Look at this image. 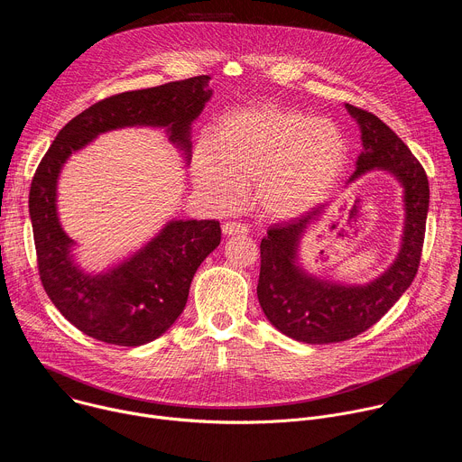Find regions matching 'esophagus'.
I'll use <instances>...</instances> for the list:
<instances>
[{"label":"esophagus","instance_id":"34e87169","mask_svg":"<svg viewBox=\"0 0 462 462\" xmlns=\"http://www.w3.org/2000/svg\"><path fill=\"white\" fill-rule=\"evenodd\" d=\"M223 234L225 236H236V234H248V226L239 223V221H226L223 225Z\"/></svg>","mask_w":462,"mask_h":462}]
</instances>
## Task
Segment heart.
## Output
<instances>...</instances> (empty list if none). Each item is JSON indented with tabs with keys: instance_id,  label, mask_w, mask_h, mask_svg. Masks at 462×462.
Returning a JSON list of instances; mask_svg holds the SVG:
<instances>
[{
	"instance_id": "heart-1",
	"label": "heart",
	"mask_w": 462,
	"mask_h": 462,
	"mask_svg": "<svg viewBox=\"0 0 462 462\" xmlns=\"http://www.w3.org/2000/svg\"><path fill=\"white\" fill-rule=\"evenodd\" d=\"M346 162V141L335 122L273 104L225 115L214 139L195 146V186L219 208L234 207L254 182L259 208L280 219L314 207Z\"/></svg>"
}]
</instances>
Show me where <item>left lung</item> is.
I'll use <instances>...</instances> for the list:
<instances>
[{"mask_svg": "<svg viewBox=\"0 0 462 462\" xmlns=\"http://www.w3.org/2000/svg\"><path fill=\"white\" fill-rule=\"evenodd\" d=\"M346 107L360 125L364 144L349 182L371 170L397 177L404 186V236L397 259L380 278L367 285H338L305 274L296 261L300 239L323 214V205L269 228L259 246L257 300L278 331L305 344L344 342L367 331L415 280L424 245L430 186L422 164L376 115L351 104Z\"/></svg>", "mask_w": 462, "mask_h": 462, "instance_id": "8db88e82", "label": "left lung"}]
</instances>
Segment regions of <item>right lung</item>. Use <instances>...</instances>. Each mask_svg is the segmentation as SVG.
Listing matches in <instances>:
<instances>
[{
  "label": "right lung",
  "mask_w": 462,
  "mask_h": 462,
  "mask_svg": "<svg viewBox=\"0 0 462 462\" xmlns=\"http://www.w3.org/2000/svg\"><path fill=\"white\" fill-rule=\"evenodd\" d=\"M201 75L104 98L65 124L36 168L29 191L38 273L54 307L84 335L137 347L164 335L180 316L193 274L221 243L219 221H170L122 265L86 274L73 261V239L58 221L56 182L69 155L106 131L125 125L168 127L189 161V125L212 91Z\"/></svg>",
  "instance_id": "obj_1"
}]
</instances>
